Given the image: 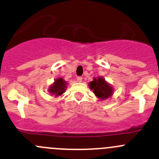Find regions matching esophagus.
Masks as SVG:
<instances>
[{"mask_svg": "<svg viewBox=\"0 0 159 159\" xmlns=\"http://www.w3.org/2000/svg\"><path fill=\"white\" fill-rule=\"evenodd\" d=\"M77 81H78V82H81V81H82V78H81V77H78V78H77Z\"/></svg>", "mask_w": 159, "mask_h": 159, "instance_id": "34e87169", "label": "esophagus"}]
</instances>
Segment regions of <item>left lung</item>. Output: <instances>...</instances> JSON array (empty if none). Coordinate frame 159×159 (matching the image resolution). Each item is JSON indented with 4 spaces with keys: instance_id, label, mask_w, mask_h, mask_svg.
Instances as JSON below:
<instances>
[{
    "instance_id": "1",
    "label": "left lung",
    "mask_w": 159,
    "mask_h": 159,
    "mask_svg": "<svg viewBox=\"0 0 159 159\" xmlns=\"http://www.w3.org/2000/svg\"><path fill=\"white\" fill-rule=\"evenodd\" d=\"M89 87L97 98L101 101L110 98L113 93V88L103 77L93 78V81L89 83Z\"/></svg>"
}]
</instances>
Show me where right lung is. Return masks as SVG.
Segmentation results:
<instances>
[{"mask_svg":"<svg viewBox=\"0 0 159 159\" xmlns=\"http://www.w3.org/2000/svg\"><path fill=\"white\" fill-rule=\"evenodd\" d=\"M68 82L65 81L63 78H58L54 81V83L52 84L49 88V93L55 97H58L62 95L66 91Z\"/></svg>","mask_w":159,"mask_h":159,"instance_id":"obj_1","label":"right lung"}]
</instances>
